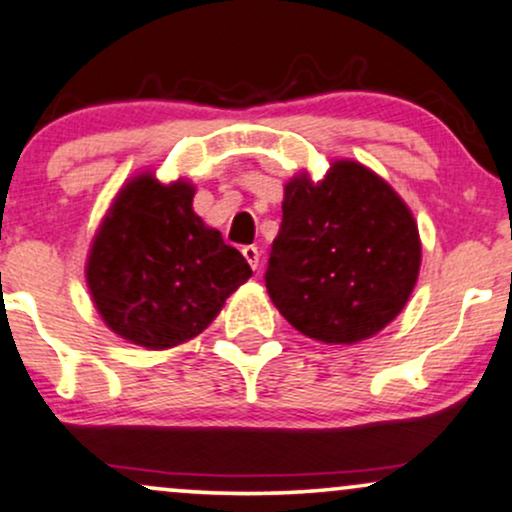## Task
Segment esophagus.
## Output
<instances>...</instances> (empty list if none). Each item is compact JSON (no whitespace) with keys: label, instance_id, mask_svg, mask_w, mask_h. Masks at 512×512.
<instances>
[{"label":"esophagus","instance_id":"34e87169","mask_svg":"<svg viewBox=\"0 0 512 512\" xmlns=\"http://www.w3.org/2000/svg\"><path fill=\"white\" fill-rule=\"evenodd\" d=\"M242 254H244L246 261H249V266L256 270V268H258V263H261V251H258V246H254V244L244 246Z\"/></svg>","mask_w":512,"mask_h":512}]
</instances>
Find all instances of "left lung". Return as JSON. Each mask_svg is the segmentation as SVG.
I'll return each instance as SVG.
<instances>
[{"label":"left lung","mask_w":512,"mask_h":512,"mask_svg":"<svg viewBox=\"0 0 512 512\" xmlns=\"http://www.w3.org/2000/svg\"><path fill=\"white\" fill-rule=\"evenodd\" d=\"M422 266L412 210L374 170L335 160L323 179L285 184L266 287L306 338L354 345L405 309Z\"/></svg>","instance_id":"obj_1"}]
</instances>
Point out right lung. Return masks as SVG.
I'll list each match as a JSON object with an SVG mask.
<instances>
[{"mask_svg": "<svg viewBox=\"0 0 512 512\" xmlns=\"http://www.w3.org/2000/svg\"><path fill=\"white\" fill-rule=\"evenodd\" d=\"M196 186L131 177L107 208L86 261L90 299L105 326L146 350L203 333L251 278L246 258L194 213Z\"/></svg>", "mask_w": 512, "mask_h": 512, "instance_id": "add662e5", "label": "right lung"}]
</instances>
